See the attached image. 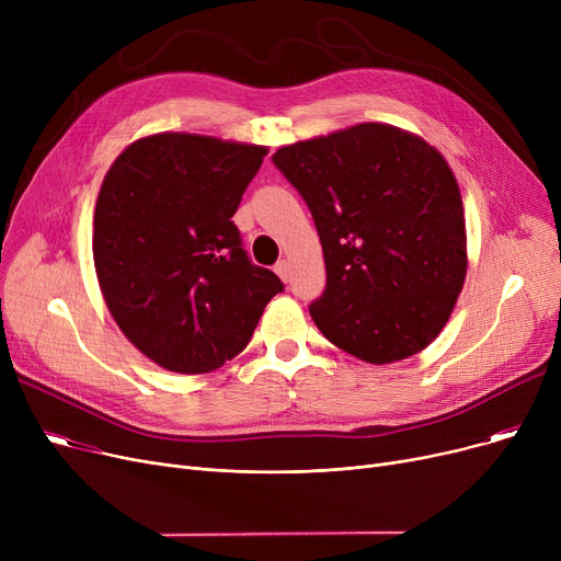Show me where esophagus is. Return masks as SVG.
<instances>
[{
	"instance_id": "34e87169",
	"label": "esophagus",
	"mask_w": 561,
	"mask_h": 561,
	"mask_svg": "<svg viewBox=\"0 0 561 561\" xmlns=\"http://www.w3.org/2000/svg\"><path fill=\"white\" fill-rule=\"evenodd\" d=\"M275 273L279 275L282 282H288V277H290V263H288V261H279V263L275 265Z\"/></svg>"
}]
</instances>
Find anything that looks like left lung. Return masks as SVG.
<instances>
[{
    "label": "left lung",
    "instance_id": "1",
    "mask_svg": "<svg viewBox=\"0 0 561 561\" xmlns=\"http://www.w3.org/2000/svg\"><path fill=\"white\" fill-rule=\"evenodd\" d=\"M273 163L313 216L328 286L309 313L330 343L381 366L425 350L463 288L459 184L436 147L362 123L279 147Z\"/></svg>",
    "mask_w": 561,
    "mask_h": 561
}]
</instances>
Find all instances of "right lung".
<instances>
[{
  "instance_id": "add662e5",
  "label": "right lung",
  "mask_w": 561,
  "mask_h": 561,
  "mask_svg": "<svg viewBox=\"0 0 561 561\" xmlns=\"http://www.w3.org/2000/svg\"><path fill=\"white\" fill-rule=\"evenodd\" d=\"M268 147L163 131L108 168L93 220L104 302L161 368L202 375L250 343L282 282L254 265L231 222Z\"/></svg>"
}]
</instances>
